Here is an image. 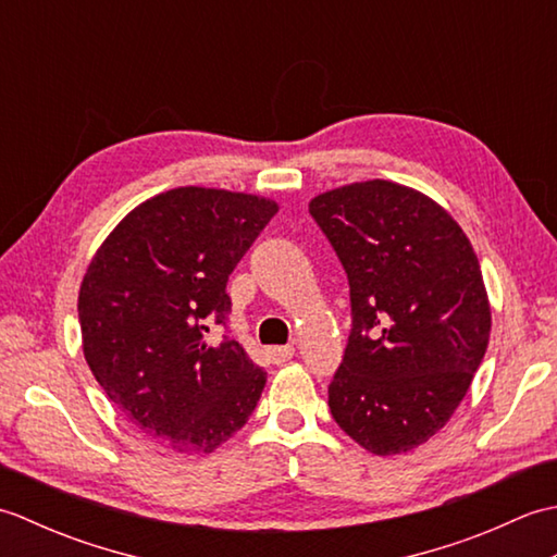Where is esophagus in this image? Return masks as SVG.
Masks as SVG:
<instances>
[{"instance_id": "esophagus-1", "label": "esophagus", "mask_w": 557, "mask_h": 557, "mask_svg": "<svg viewBox=\"0 0 557 557\" xmlns=\"http://www.w3.org/2000/svg\"><path fill=\"white\" fill-rule=\"evenodd\" d=\"M268 357L272 363H285L294 357V347L287 345V347H270L268 349Z\"/></svg>"}]
</instances>
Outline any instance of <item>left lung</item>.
<instances>
[{
  "instance_id": "left-lung-1",
  "label": "left lung",
  "mask_w": 557,
  "mask_h": 557,
  "mask_svg": "<svg viewBox=\"0 0 557 557\" xmlns=\"http://www.w3.org/2000/svg\"><path fill=\"white\" fill-rule=\"evenodd\" d=\"M309 212L351 299L330 411L369 453H409L449 421L486 354L491 304L479 258L445 208L395 182L333 188Z\"/></svg>"
}]
</instances>
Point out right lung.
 Listing matches in <instances>:
<instances>
[{
  "label": "right lung",
  "instance_id": "obj_1",
  "mask_svg": "<svg viewBox=\"0 0 557 557\" xmlns=\"http://www.w3.org/2000/svg\"><path fill=\"white\" fill-rule=\"evenodd\" d=\"M277 203L180 186L116 224L83 275V354L112 405L174 453L208 455L242 429L265 371L239 342H208L227 318V280Z\"/></svg>",
  "mask_w": 557,
  "mask_h": 557
}]
</instances>
